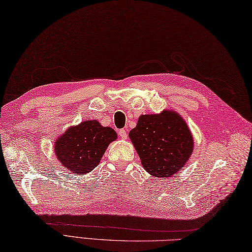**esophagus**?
Masks as SVG:
<instances>
[{
    "instance_id": "obj_1",
    "label": "esophagus",
    "mask_w": 252,
    "mask_h": 252,
    "mask_svg": "<svg viewBox=\"0 0 252 252\" xmlns=\"http://www.w3.org/2000/svg\"><path fill=\"white\" fill-rule=\"evenodd\" d=\"M119 135H120V137H121V138H123V140H126L127 134H126V131L125 129H121V130H119Z\"/></svg>"
}]
</instances>
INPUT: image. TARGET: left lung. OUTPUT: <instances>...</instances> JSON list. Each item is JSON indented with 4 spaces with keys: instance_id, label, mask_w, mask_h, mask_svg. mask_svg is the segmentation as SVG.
<instances>
[{
    "instance_id": "left-lung-1",
    "label": "left lung",
    "mask_w": 252,
    "mask_h": 252,
    "mask_svg": "<svg viewBox=\"0 0 252 252\" xmlns=\"http://www.w3.org/2000/svg\"><path fill=\"white\" fill-rule=\"evenodd\" d=\"M129 137L143 168L155 178L179 173L194 151V137L186 121L170 109L140 116Z\"/></svg>"
}]
</instances>
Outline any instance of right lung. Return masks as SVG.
I'll return each instance as SVG.
<instances>
[{"label": "right lung", "instance_id": "1", "mask_svg": "<svg viewBox=\"0 0 252 252\" xmlns=\"http://www.w3.org/2000/svg\"><path fill=\"white\" fill-rule=\"evenodd\" d=\"M117 138L112 127L103 126L97 120H85L57 137L54 154L73 174H87L97 167L107 147Z\"/></svg>", "mask_w": 252, "mask_h": 252}]
</instances>
